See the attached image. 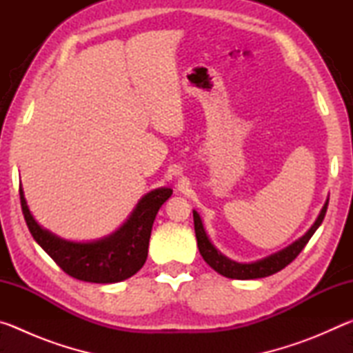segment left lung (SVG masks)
<instances>
[{"label": "left lung", "mask_w": 353, "mask_h": 353, "mask_svg": "<svg viewBox=\"0 0 353 353\" xmlns=\"http://www.w3.org/2000/svg\"><path fill=\"white\" fill-rule=\"evenodd\" d=\"M327 205H328V201L325 202L324 207H322L318 219L314 221V224L310 227V230L302 238H299L297 241L290 244L288 248L279 250V252L266 256V259L256 260L252 263H238L227 259L225 255L221 254L219 250L212 244L210 238L207 236L199 213L193 210L194 232H196V240H198L199 252L202 255V259L205 260L207 265L213 268L214 271L219 272L221 276L224 277L238 279V280H250V279H261V277L272 276V274L282 271L285 266H288L290 263L294 260L299 254H301V250L307 246L310 238L313 236V234L318 230V227L321 225L322 221H324Z\"/></svg>", "instance_id": "left-lung-1"}]
</instances>
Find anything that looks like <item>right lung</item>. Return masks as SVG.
<instances>
[{"label": "right lung", "mask_w": 353, "mask_h": 353, "mask_svg": "<svg viewBox=\"0 0 353 353\" xmlns=\"http://www.w3.org/2000/svg\"><path fill=\"white\" fill-rule=\"evenodd\" d=\"M172 194L171 188H157L143 196L126 223L101 240L76 243L59 238L34 219L20 185L21 210L28 229L40 248L63 272L92 283H117L141 270L148 256L149 238L159 208Z\"/></svg>", "instance_id": "obj_1"}]
</instances>
